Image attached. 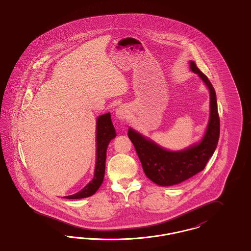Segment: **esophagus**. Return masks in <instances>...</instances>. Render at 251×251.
<instances>
[{
	"label": "esophagus",
	"mask_w": 251,
	"mask_h": 251,
	"mask_svg": "<svg viewBox=\"0 0 251 251\" xmlns=\"http://www.w3.org/2000/svg\"><path fill=\"white\" fill-rule=\"evenodd\" d=\"M116 117L117 119L120 120H127V118L129 117V110L128 108L124 105H120L116 109Z\"/></svg>",
	"instance_id": "34e87169"
}]
</instances>
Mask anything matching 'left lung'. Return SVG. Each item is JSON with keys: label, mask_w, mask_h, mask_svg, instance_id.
Returning a JSON list of instances; mask_svg holds the SVG:
<instances>
[{"label": "left lung", "mask_w": 251, "mask_h": 251, "mask_svg": "<svg viewBox=\"0 0 251 251\" xmlns=\"http://www.w3.org/2000/svg\"><path fill=\"white\" fill-rule=\"evenodd\" d=\"M189 64L191 72L198 74L210 93V118L201 139L183 150L170 151L131 127L128 130L146 176L160 186L179 184L202 171L219 139L220 122L214 86L194 61Z\"/></svg>", "instance_id": "left-lung-1"}]
</instances>
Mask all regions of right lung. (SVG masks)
Segmentation results:
<instances>
[{"label":"right lung","instance_id":"1","mask_svg":"<svg viewBox=\"0 0 251 251\" xmlns=\"http://www.w3.org/2000/svg\"><path fill=\"white\" fill-rule=\"evenodd\" d=\"M117 136L111 120V114L106 113L98 117L96 121V164L94 177L81 191L65 197L69 200H78L91 197L100 187L105 172V161L108 145Z\"/></svg>","mask_w":251,"mask_h":251}]
</instances>
